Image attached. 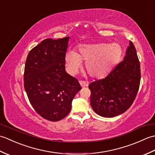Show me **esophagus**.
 <instances>
[{
	"label": "esophagus",
	"instance_id": "1",
	"mask_svg": "<svg viewBox=\"0 0 155 155\" xmlns=\"http://www.w3.org/2000/svg\"><path fill=\"white\" fill-rule=\"evenodd\" d=\"M79 83H80L81 86L82 87H87V85H88V84L86 83V82L83 81H79Z\"/></svg>",
	"mask_w": 155,
	"mask_h": 155
}]
</instances>
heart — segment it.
Instances as JSON below:
<instances>
[{
  "label": "heart",
  "instance_id": "b5f03b06",
  "mask_svg": "<svg viewBox=\"0 0 155 155\" xmlns=\"http://www.w3.org/2000/svg\"><path fill=\"white\" fill-rule=\"evenodd\" d=\"M122 54L121 47L116 43L81 45L78 52L70 51L66 53V68L69 73L74 74L84 61H86L85 68L91 77L103 78L118 63Z\"/></svg>",
  "mask_w": 155,
  "mask_h": 155
}]
</instances>
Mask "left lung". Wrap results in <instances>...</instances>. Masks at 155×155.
<instances>
[{"mask_svg":"<svg viewBox=\"0 0 155 155\" xmlns=\"http://www.w3.org/2000/svg\"><path fill=\"white\" fill-rule=\"evenodd\" d=\"M140 81V62L135 47L130 41L123 61L106 77L94 81L88 86L91 91V107L103 117L123 114L133 104Z\"/></svg>","mask_w":155,"mask_h":155,"instance_id":"obj_1","label":"left lung"}]
</instances>
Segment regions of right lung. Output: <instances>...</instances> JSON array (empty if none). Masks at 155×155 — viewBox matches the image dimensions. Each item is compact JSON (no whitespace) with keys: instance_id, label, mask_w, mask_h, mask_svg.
Masks as SVG:
<instances>
[{"instance_id":"1","label":"right lung","mask_w":155,"mask_h":155,"mask_svg":"<svg viewBox=\"0 0 155 155\" xmlns=\"http://www.w3.org/2000/svg\"><path fill=\"white\" fill-rule=\"evenodd\" d=\"M70 37L42 41L26 60L24 87L34 109L42 117L58 121L70 113L72 101L81 87L65 71Z\"/></svg>"}]
</instances>
